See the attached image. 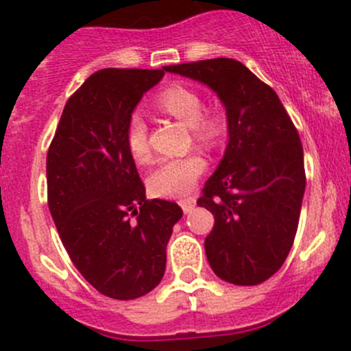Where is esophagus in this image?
Returning <instances> with one entry per match:
<instances>
[{"instance_id":"obj_1","label":"esophagus","mask_w":351,"mask_h":351,"mask_svg":"<svg viewBox=\"0 0 351 351\" xmlns=\"http://www.w3.org/2000/svg\"><path fill=\"white\" fill-rule=\"evenodd\" d=\"M180 207L183 208V212H185V214H189V212H192L193 208H195V204H197V200L193 197H186V198H180Z\"/></svg>"}]
</instances>
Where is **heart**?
I'll list each match as a JSON object with an SVG mask.
<instances>
[{
    "label": "heart",
    "mask_w": 351,
    "mask_h": 351,
    "mask_svg": "<svg viewBox=\"0 0 351 351\" xmlns=\"http://www.w3.org/2000/svg\"><path fill=\"white\" fill-rule=\"evenodd\" d=\"M156 108L190 127L197 143L214 146L224 134V119L215 112H204V98L195 88L173 84L162 90L154 101ZM127 147L137 162L149 159L147 125L141 115L129 119L125 130ZM205 159L198 154L182 158H162L147 176V185L154 195L182 197L192 190L198 176L205 169Z\"/></svg>",
    "instance_id": "1"
}]
</instances>
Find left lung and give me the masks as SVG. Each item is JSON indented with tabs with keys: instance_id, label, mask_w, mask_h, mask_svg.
Instances as JSON below:
<instances>
[{
	"instance_id": "8db88e82",
	"label": "left lung",
	"mask_w": 351,
	"mask_h": 351,
	"mask_svg": "<svg viewBox=\"0 0 351 351\" xmlns=\"http://www.w3.org/2000/svg\"><path fill=\"white\" fill-rule=\"evenodd\" d=\"M165 71L208 86L226 108L228 146L197 202L215 219L208 265L229 284H261L295 238L306 190L299 134L278 95L243 62L217 58Z\"/></svg>"
}]
</instances>
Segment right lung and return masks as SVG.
I'll use <instances>...</instances> for the list:
<instances>
[{"label":"right lung","mask_w":351,"mask_h":351,"mask_svg":"<svg viewBox=\"0 0 351 351\" xmlns=\"http://www.w3.org/2000/svg\"><path fill=\"white\" fill-rule=\"evenodd\" d=\"M162 69L91 74L67 100L47 153V197L74 267L104 295H146L161 282L178 204L146 200L125 130Z\"/></svg>","instance_id":"right-lung-1"}]
</instances>
